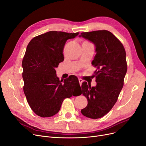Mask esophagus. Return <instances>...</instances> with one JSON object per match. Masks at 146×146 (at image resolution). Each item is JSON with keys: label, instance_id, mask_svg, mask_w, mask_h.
I'll return each mask as SVG.
<instances>
[{"label": "esophagus", "instance_id": "34e87169", "mask_svg": "<svg viewBox=\"0 0 146 146\" xmlns=\"http://www.w3.org/2000/svg\"><path fill=\"white\" fill-rule=\"evenodd\" d=\"M79 84H80V85H82V83L83 82V80L81 79H79Z\"/></svg>", "mask_w": 146, "mask_h": 146}]
</instances>
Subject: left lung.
Here are the masks:
<instances>
[{"mask_svg": "<svg viewBox=\"0 0 146 146\" xmlns=\"http://www.w3.org/2000/svg\"><path fill=\"white\" fill-rule=\"evenodd\" d=\"M91 42L96 55L92 64L97 85L91 86L86 82L82 84V94L88 105L81 113L91 119H98L108 113L117 100L123 86L127 72L125 48L115 36L107 30L84 32L79 36Z\"/></svg>", "mask_w": 146, "mask_h": 146, "instance_id": "left-lung-1", "label": "left lung"}]
</instances>
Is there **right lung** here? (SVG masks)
Returning a JSON list of instances; mask_svg holds the SVG:
<instances>
[{"label": "right lung", "mask_w": 146, "mask_h": 146, "mask_svg": "<svg viewBox=\"0 0 146 146\" xmlns=\"http://www.w3.org/2000/svg\"><path fill=\"white\" fill-rule=\"evenodd\" d=\"M79 33L50 31L37 36L28 44L22 62L23 90L31 109L37 116H52L57 113L63 100L70 98L80 88L78 79L72 75L62 81L55 68L64 60L63 48L67 40Z\"/></svg>", "instance_id": "1"}]
</instances>
